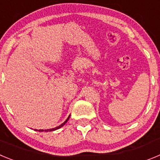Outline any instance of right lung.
<instances>
[{"label": "right lung", "mask_w": 160, "mask_h": 160, "mask_svg": "<svg viewBox=\"0 0 160 160\" xmlns=\"http://www.w3.org/2000/svg\"><path fill=\"white\" fill-rule=\"evenodd\" d=\"M70 115H69V117H68V118H66V121H65V122H63V123H62V124H61V125H59L58 127H57V128H52V129H47V130H37V129H35V131H39V132H42V131H45V132H48V131H56V130L59 129V128H62V127H63V126H64L65 124H66V122H67V121H68V120H69V118H70Z\"/></svg>", "instance_id": "obj_1"}]
</instances>
